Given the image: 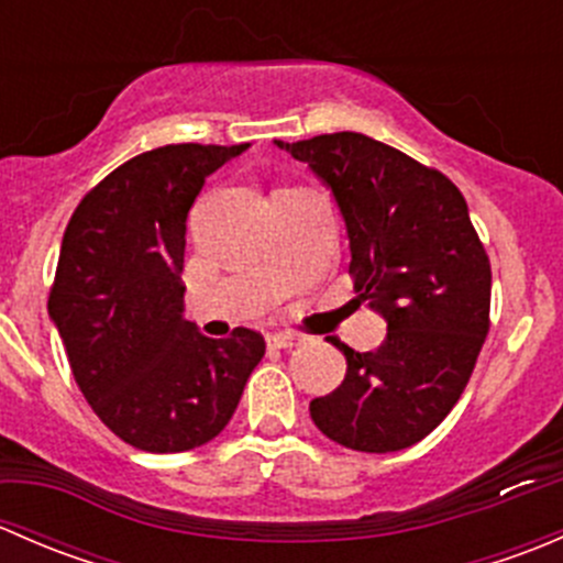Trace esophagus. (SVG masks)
I'll list each match as a JSON object with an SVG mask.
<instances>
[{
  "instance_id": "34e87169",
  "label": "esophagus",
  "mask_w": 563,
  "mask_h": 563,
  "mask_svg": "<svg viewBox=\"0 0 563 563\" xmlns=\"http://www.w3.org/2000/svg\"><path fill=\"white\" fill-rule=\"evenodd\" d=\"M297 343H299V338H294V334H288V332L266 334V345H269V349H294Z\"/></svg>"
}]
</instances>
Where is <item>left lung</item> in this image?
<instances>
[{
	"label": "left lung",
	"instance_id": "obj_1",
	"mask_svg": "<svg viewBox=\"0 0 563 563\" xmlns=\"http://www.w3.org/2000/svg\"><path fill=\"white\" fill-rule=\"evenodd\" d=\"M277 146L332 187L356 294L387 318L376 351L329 340L349 367L310 417L349 450H406L444 422L490 329V258L463 192L439 168L349 130Z\"/></svg>",
	"mask_w": 563,
	"mask_h": 563
}]
</instances>
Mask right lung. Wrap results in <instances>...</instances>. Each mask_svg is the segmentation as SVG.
Masks as SVG:
<instances>
[{"label":"right lung","instance_id":"right-lung-1","mask_svg":"<svg viewBox=\"0 0 563 563\" xmlns=\"http://www.w3.org/2000/svg\"><path fill=\"white\" fill-rule=\"evenodd\" d=\"M247 144H168L130 157L73 212L48 313L100 422L144 452H187L234 417L264 356L255 329L212 340L181 318L187 212Z\"/></svg>","mask_w":563,"mask_h":563}]
</instances>
